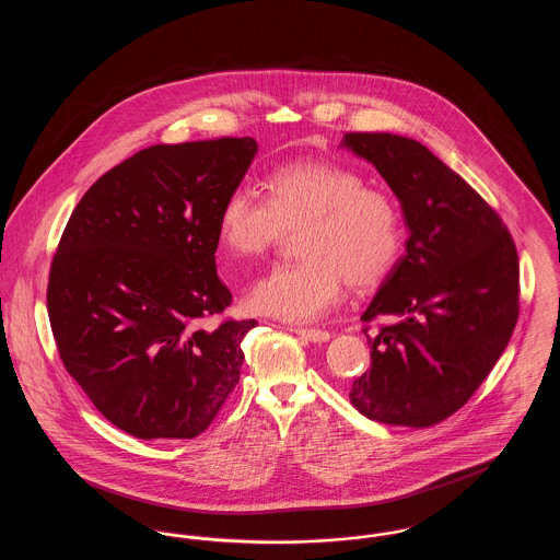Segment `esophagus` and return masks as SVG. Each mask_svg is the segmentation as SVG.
Listing matches in <instances>:
<instances>
[{
	"label": "esophagus",
	"instance_id": "obj_1",
	"mask_svg": "<svg viewBox=\"0 0 560 560\" xmlns=\"http://www.w3.org/2000/svg\"><path fill=\"white\" fill-rule=\"evenodd\" d=\"M290 331L298 334L300 338L308 340V342H327L329 340V331L323 329H311V327H290Z\"/></svg>",
	"mask_w": 560,
	"mask_h": 560
}]
</instances>
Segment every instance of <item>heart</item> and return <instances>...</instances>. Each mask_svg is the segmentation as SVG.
Instances as JSON below:
<instances>
[{"mask_svg":"<svg viewBox=\"0 0 560 560\" xmlns=\"http://www.w3.org/2000/svg\"><path fill=\"white\" fill-rule=\"evenodd\" d=\"M265 195L233 188L218 235L240 258L268 252L285 229H298L302 260L265 272L245 295L249 311L290 323L325 317L354 288L377 283L399 258L402 229L395 201L331 161H293L268 174Z\"/></svg>","mask_w":560,"mask_h":560,"instance_id":"b5f03b06","label":"heart"}]
</instances>
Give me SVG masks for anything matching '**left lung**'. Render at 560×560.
Returning <instances> with one entry per match:
<instances>
[{
	"label": "left lung",
	"instance_id": "left-lung-1",
	"mask_svg": "<svg viewBox=\"0 0 560 560\" xmlns=\"http://www.w3.org/2000/svg\"><path fill=\"white\" fill-rule=\"evenodd\" d=\"M399 199L409 231L363 320L395 317L373 338L372 368L350 402L393 427L443 422L475 395L518 319V256L504 222L450 165L413 138L345 133Z\"/></svg>",
	"mask_w": 560,
	"mask_h": 560
}]
</instances>
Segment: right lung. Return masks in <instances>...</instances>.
Returning a JSON list of instances; mask_svg holds the SVG:
<instances>
[{
  "instance_id": "add662e5",
  "label": "right lung",
  "mask_w": 560,
  "mask_h": 560,
  "mask_svg": "<svg viewBox=\"0 0 560 560\" xmlns=\"http://www.w3.org/2000/svg\"><path fill=\"white\" fill-rule=\"evenodd\" d=\"M254 138L155 144L81 197L58 243L48 315L88 399L136 439H192L240 382L256 320H199L233 295L215 275L218 218Z\"/></svg>"
}]
</instances>
